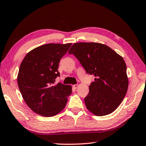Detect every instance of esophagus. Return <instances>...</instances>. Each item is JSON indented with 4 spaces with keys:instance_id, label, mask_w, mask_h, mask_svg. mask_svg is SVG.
<instances>
[{
    "instance_id": "1",
    "label": "esophagus",
    "mask_w": 146,
    "mask_h": 146,
    "mask_svg": "<svg viewBox=\"0 0 146 146\" xmlns=\"http://www.w3.org/2000/svg\"><path fill=\"white\" fill-rule=\"evenodd\" d=\"M73 88H75V89H76V88H78V84H75V85H73Z\"/></svg>"
}]
</instances>
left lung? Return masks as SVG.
Instances as JSON below:
<instances>
[{
  "instance_id": "left-lung-1",
  "label": "left lung",
  "mask_w": 146,
  "mask_h": 146,
  "mask_svg": "<svg viewBox=\"0 0 146 146\" xmlns=\"http://www.w3.org/2000/svg\"><path fill=\"white\" fill-rule=\"evenodd\" d=\"M68 53L96 77L84 98L88 110L100 117L113 113L125 97L129 84L123 58L108 46L96 42L75 43Z\"/></svg>"
}]
</instances>
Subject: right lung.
<instances>
[{
    "mask_svg": "<svg viewBox=\"0 0 146 146\" xmlns=\"http://www.w3.org/2000/svg\"><path fill=\"white\" fill-rule=\"evenodd\" d=\"M71 46V43L47 44L37 47L27 54L20 66L17 83L24 100L43 117L60 113L72 91L71 86L54 84L60 76L59 62Z\"/></svg>",
    "mask_w": 146,
    "mask_h": 146,
    "instance_id": "1",
    "label": "right lung"
}]
</instances>
